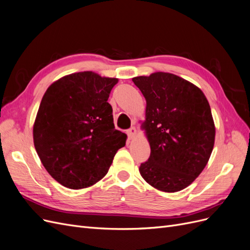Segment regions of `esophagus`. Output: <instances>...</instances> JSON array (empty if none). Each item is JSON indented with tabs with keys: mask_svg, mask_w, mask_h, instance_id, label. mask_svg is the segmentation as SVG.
<instances>
[{
	"mask_svg": "<svg viewBox=\"0 0 250 250\" xmlns=\"http://www.w3.org/2000/svg\"><path fill=\"white\" fill-rule=\"evenodd\" d=\"M136 133H137V131H136V128H135L134 126H132V127L128 128V130L126 131V134H127L128 139H133L134 137L136 136Z\"/></svg>",
	"mask_w": 250,
	"mask_h": 250,
	"instance_id": "esophagus-1",
	"label": "esophagus"
}]
</instances>
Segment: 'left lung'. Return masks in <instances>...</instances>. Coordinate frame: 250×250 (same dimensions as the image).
I'll use <instances>...</instances> for the list:
<instances>
[{
    "instance_id": "obj_1",
    "label": "left lung",
    "mask_w": 250,
    "mask_h": 250,
    "mask_svg": "<svg viewBox=\"0 0 250 250\" xmlns=\"http://www.w3.org/2000/svg\"><path fill=\"white\" fill-rule=\"evenodd\" d=\"M146 100V128L150 156L139 171L150 186L178 192L204 170L212 154L215 125L198 87L168 72L133 78Z\"/></svg>"
}]
</instances>
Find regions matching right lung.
Wrapping results in <instances>:
<instances>
[{
    "instance_id": "right-lung-1",
    "label": "right lung",
    "mask_w": 250,
    "mask_h": 250,
    "mask_svg": "<svg viewBox=\"0 0 250 250\" xmlns=\"http://www.w3.org/2000/svg\"><path fill=\"white\" fill-rule=\"evenodd\" d=\"M118 82L92 71L61 78L47 88L33 127L34 146L52 178L82 189L107 174L126 135L115 130L109 94Z\"/></svg>"
}]
</instances>
